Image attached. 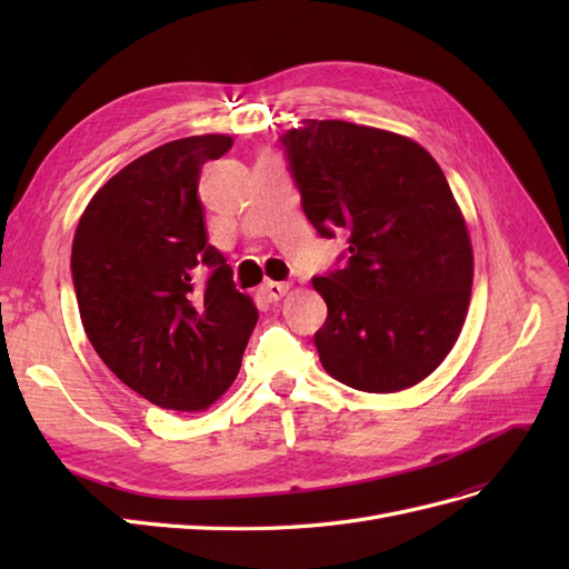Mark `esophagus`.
I'll return each mask as SVG.
<instances>
[{
	"mask_svg": "<svg viewBox=\"0 0 569 569\" xmlns=\"http://www.w3.org/2000/svg\"><path fill=\"white\" fill-rule=\"evenodd\" d=\"M289 291V284L287 282H266L263 287H261V295H263V299H268V301H280L284 295Z\"/></svg>",
	"mask_w": 569,
	"mask_h": 569,
	"instance_id": "34e87169",
	"label": "esophagus"
}]
</instances>
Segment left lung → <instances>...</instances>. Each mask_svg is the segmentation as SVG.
<instances>
[{"mask_svg": "<svg viewBox=\"0 0 569 569\" xmlns=\"http://www.w3.org/2000/svg\"><path fill=\"white\" fill-rule=\"evenodd\" d=\"M280 144L318 234L349 232L343 266L313 278L322 368L358 391L418 385L453 349L472 291L470 234L443 170L408 137L347 120L308 118Z\"/></svg>", "mask_w": 569, "mask_h": 569, "instance_id": "obj_1", "label": "left lung"}]
</instances>
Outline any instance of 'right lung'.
Segmentation results:
<instances>
[{
    "instance_id": "add662e5",
    "label": "right lung",
    "mask_w": 569,
    "mask_h": 569,
    "mask_svg": "<svg viewBox=\"0 0 569 569\" xmlns=\"http://www.w3.org/2000/svg\"><path fill=\"white\" fill-rule=\"evenodd\" d=\"M228 134L161 144L116 173L84 209L71 253L80 320L107 368L168 410H203L242 366L253 301L209 244L201 166ZM212 270L200 282V266Z\"/></svg>"
}]
</instances>
